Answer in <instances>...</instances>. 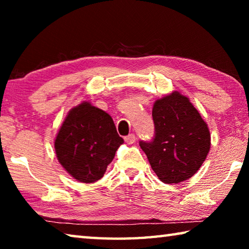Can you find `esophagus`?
Returning <instances> with one entry per match:
<instances>
[{
    "instance_id": "esophagus-1",
    "label": "esophagus",
    "mask_w": 249,
    "mask_h": 249,
    "mask_svg": "<svg viewBox=\"0 0 249 249\" xmlns=\"http://www.w3.org/2000/svg\"><path fill=\"white\" fill-rule=\"evenodd\" d=\"M124 141L127 142V144H133V142H135V141H136V136H135L134 134H129L127 136L124 137Z\"/></svg>"
}]
</instances>
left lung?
I'll use <instances>...</instances> for the list:
<instances>
[{
	"label": "left lung",
	"mask_w": 249,
	"mask_h": 249,
	"mask_svg": "<svg viewBox=\"0 0 249 249\" xmlns=\"http://www.w3.org/2000/svg\"><path fill=\"white\" fill-rule=\"evenodd\" d=\"M155 136L140 142L158 178L179 183L199 170L211 147L208 125L187 96L179 92L163 96L153 107Z\"/></svg>",
	"instance_id": "8db88e82"
}]
</instances>
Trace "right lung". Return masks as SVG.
Wrapping results in <instances>:
<instances>
[{
    "label": "right lung",
    "instance_id": "1",
    "mask_svg": "<svg viewBox=\"0 0 249 249\" xmlns=\"http://www.w3.org/2000/svg\"><path fill=\"white\" fill-rule=\"evenodd\" d=\"M124 140L107 112L83 102L70 109L54 140L60 165L80 182L104 176Z\"/></svg>",
    "mask_w": 249,
    "mask_h": 249
}]
</instances>
